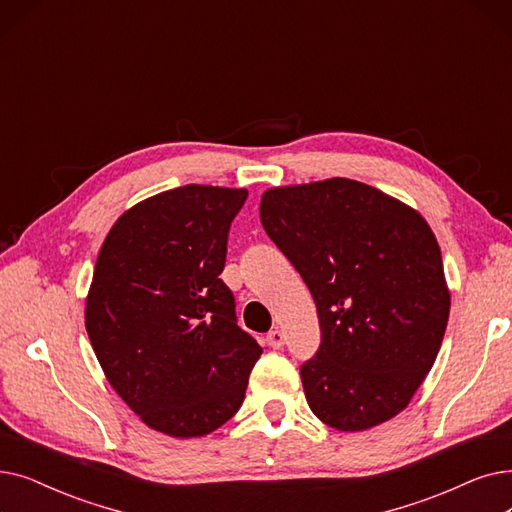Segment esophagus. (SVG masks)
<instances>
[{"instance_id": "obj_1", "label": "esophagus", "mask_w": 512, "mask_h": 512, "mask_svg": "<svg viewBox=\"0 0 512 512\" xmlns=\"http://www.w3.org/2000/svg\"><path fill=\"white\" fill-rule=\"evenodd\" d=\"M268 345H270L272 349L284 347V332H282L280 328H274V330L268 332Z\"/></svg>"}]
</instances>
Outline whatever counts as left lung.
Here are the masks:
<instances>
[{"mask_svg": "<svg viewBox=\"0 0 512 512\" xmlns=\"http://www.w3.org/2000/svg\"><path fill=\"white\" fill-rule=\"evenodd\" d=\"M259 215L316 301L322 343L301 366L311 412L337 431H366L402 412L450 316L425 217L345 177L272 188Z\"/></svg>", "mask_w": 512, "mask_h": 512, "instance_id": "1", "label": "left lung"}]
</instances>
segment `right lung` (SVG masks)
Masks as SVG:
<instances>
[{"label":"right lung","mask_w":512,"mask_h":512,"mask_svg":"<svg viewBox=\"0 0 512 512\" xmlns=\"http://www.w3.org/2000/svg\"><path fill=\"white\" fill-rule=\"evenodd\" d=\"M249 192L188 184L127 209L100 249L85 328L108 383L154 431L203 437L244 402L261 347L219 278Z\"/></svg>","instance_id":"obj_1"}]
</instances>
